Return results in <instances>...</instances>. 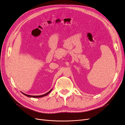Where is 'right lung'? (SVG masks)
Here are the masks:
<instances>
[{
	"mask_svg": "<svg viewBox=\"0 0 125 125\" xmlns=\"http://www.w3.org/2000/svg\"><path fill=\"white\" fill-rule=\"evenodd\" d=\"M52 90V89H51L50 90L49 92H48V93H47L46 94H44V95H40V96H31V95H27V94H24V93H22L23 95H25V96H27V97H33V98H40V97H44V96H46V95H48V94H49V93L51 92V91Z\"/></svg>",
	"mask_w": 125,
	"mask_h": 125,
	"instance_id": "right-lung-1",
	"label": "right lung"
}]
</instances>
